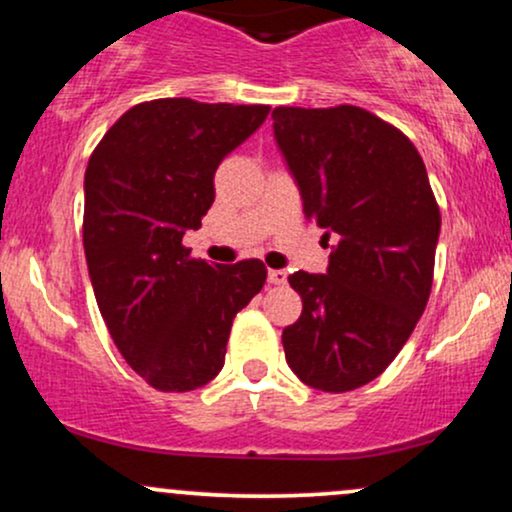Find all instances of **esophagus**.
<instances>
[{
	"instance_id": "obj_1",
	"label": "esophagus",
	"mask_w": 512,
	"mask_h": 512,
	"mask_svg": "<svg viewBox=\"0 0 512 512\" xmlns=\"http://www.w3.org/2000/svg\"><path fill=\"white\" fill-rule=\"evenodd\" d=\"M269 284L284 286L286 284V272H284V269H269Z\"/></svg>"
}]
</instances>
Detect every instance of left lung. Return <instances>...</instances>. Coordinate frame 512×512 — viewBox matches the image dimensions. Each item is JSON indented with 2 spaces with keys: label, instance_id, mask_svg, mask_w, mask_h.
<instances>
[{
  "label": "left lung",
  "instance_id": "obj_1",
  "mask_svg": "<svg viewBox=\"0 0 512 512\" xmlns=\"http://www.w3.org/2000/svg\"><path fill=\"white\" fill-rule=\"evenodd\" d=\"M305 219L334 236L327 274L296 272L303 313L281 334L298 380L349 392L378 378L426 310L440 209L407 134L358 105L274 108Z\"/></svg>",
  "mask_w": 512,
  "mask_h": 512
}]
</instances>
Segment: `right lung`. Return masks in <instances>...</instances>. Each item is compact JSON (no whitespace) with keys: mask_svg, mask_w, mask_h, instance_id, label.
Segmentation results:
<instances>
[{"mask_svg":"<svg viewBox=\"0 0 512 512\" xmlns=\"http://www.w3.org/2000/svg\"><path fill=\"white\" fill-rule=\"evenodd\" d=\"M269 105L156 98L129 108L86 166L84 252L105 327L122 358L161 392H190L223 368L233 317L267 267L190 255L214 173L267 120Z\"/></svg>","mask_w":512,"mask_h":512,"instance_id":"add662e5","label":"right lung"}]
</instances>
